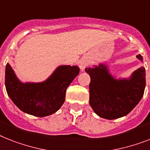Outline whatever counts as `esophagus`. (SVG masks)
I'll list each match as a JSON object with an SVG mask.
<instances>
[{
  "mask_svg": "<svg viewBox=\"0 0 150 150\" xmlns=\"http://www.w3.org/2000/svg\"><path fill=\"white\" fill-rule=\"evenodd\" d=\"M89 60L86 58H82L81 60L79 61V67H80V70H83L86 67L88 66Z\"/></svg>",
  "mask_w": 150,
  "mask_h": 150,
  "instance_id": "34e87169",
  "label": "esophagus"
}]
</instances>
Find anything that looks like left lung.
Returning a JSON list of instances; mask_svg holds the SVG:
<instances>
[{
	"label": "left lung",
	"mask_w": 150,
	"mask_h": 150,
	"mask_svg": "<svg viewBox=\"0 0 150 150\" xmlns=\"http://www.w3.org/2000/svg\"><path fill=\"white\" fill-rule=\"evenodd\" d=\"M137 57L143 61V57ZM90 75V104L102 118L114 120L124 117L142 99L146 87V70L141 67L129 79H115L107 67L99 64L85 69Z\"/></svg>",
	"instance_id": "obj_1"
}]
</instances>
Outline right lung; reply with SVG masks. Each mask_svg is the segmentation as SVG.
I'll return each instance as SVG.
<instances>
[{
  "label": "right lung",
  "mask_w": 150,
  "mask_h": 150,
  "mask_svg": "<svg viewBox=\"0 0 150 150\" xmlns=\"http://www.w3.org/2000/svg\"><path fill=\"white\" fill-rule=\"evenodd\" d=\"M80 73L76 66H60L42 83H23L7 64L5 86L13 103L23 112L44 117L56 112L65 101L66 90Z\"/></svg>",
  "instance_id": "obj_1"
}]
</instances>
